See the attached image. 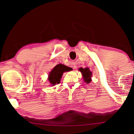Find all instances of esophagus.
I'll use <instances>...</instances> for the list:
<instances>
[{"mask_svg":"<svg viewBox=\"0 0 134 134\" xmlns=\"http://www.w3.org/2000/svg\"><path fill=\"white\" fill-rule=\"evenodd\" d=\"M73 68H74V69H76V66H75V65H74V66H73Z\"/></svg>","mask_w":134,"mask_h":134,"instance_id":"esophagus-1","label":"esophagus"}]
</instances>
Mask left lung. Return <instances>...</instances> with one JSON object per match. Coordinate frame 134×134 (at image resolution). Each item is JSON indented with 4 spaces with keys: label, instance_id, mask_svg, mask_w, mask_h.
<instances>
[{
    "label": "left lung",
    "instance_id": "1",
    "mask_svg": "<svg viewBox=\"0 0 134 134\" xmlns=\"http://www.w3.org/2000/svg\"><path fill=\"white\" fill-rule=\"evenodd\" d=\"M79 71L82 73V77L83 81L87 83H90L92 81L91 77H92V72L90 70V69L87 67V68H80L79 69Z\"/></svg>",
    "mask_w": 134,
    "mask_h": 134
}]
</instances>
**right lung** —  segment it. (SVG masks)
<instances>
[{
    "label": "right lung",
    "instance_id": "1",
    "mask_svg": "<svg viewBox=\"0 0 134 134\" xmlns=\"http://www.w3.org/2000/svg\"><path fill=\"white\" fill-rule=\"evenodd\" d=\"M71 70L72 68L61 64L55 66V67L51 70L49 75L48 80L52 86H54L56 83H59L64 72L70 71Z\"/></svg>",
    "mask_w": 134,
    "mask_h": 134
}]
</instances>
